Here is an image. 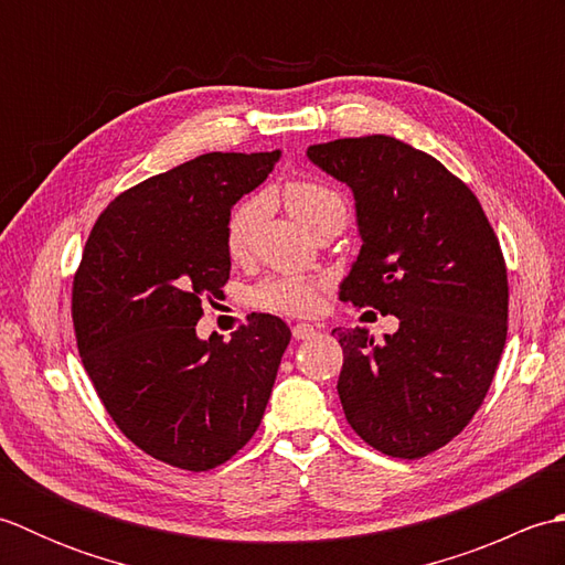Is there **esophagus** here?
<instances>
[{"instance_id":"34e87169","label":"esophagus","mask_w":565,"mask_h":565,"mask_svg":"<svg viewBox=\"0 0 565 565\" xmlns=\"http://www.w3.org/2000/svg\"><path fill=\"white\" fill-rule=\"evenodd\" d=\"M291 332H294V340H310L318 334V330L313 326H308V322H296Z\"/></svg>"}]
</instances>
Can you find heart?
Masks as SVG:
<instances>
[{"instance_id":"b5f03b06","label":"heart","mask_w":565,"mask_h":565,"mask_svg":"<svg viewBox=\"0 0 565 565\" xmlns=\"http://www.w3.org/2000/svg\"><path fill=\"white\" fill-rule=\"evenodd\" d=\"M284 201L296 218L313 233L322 223L347 218V199L340 191L308 177L289 179L284 184ZM264 211H267V203L262 196L239 201L233 209L225 223V247L233 259H243L249 252ZM316 298L318 284L298 274H274L249 289L252 306L279 316L308 313L316 306Z\"/></svg>"}]
</instances>
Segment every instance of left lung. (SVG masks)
<instances>
[{"mask_svg":"<svg viewBox=\"0 0 565 565\" xmlns=\"http://www.w3.org/2000/svg\"><path fill=\"white\" fill-rule=\"evenodd\" d=\"M352 189L362 249L342 301L401 320L386 342L340 330L347 423L395 459H419L471 423L508 340V269L476 194L431 154L391 136L308 148Z\"/></svg>","mask_w":565,"mask_h":565,"instance_id":"8db88e82","label":"left lung"}]
</instances>
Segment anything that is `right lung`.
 I'll return each mask as SVG.
<instances>
[{
  "mask_svg": "<svg viewBox=\"0 0 565 565\" xmlns=\"http://www.w3.org/2000/svg\"><path fill=\"white\" fill-rule=\"evenodd\" d=\"M279 154L206 152L130 186L94 223L72 281L77 350L106 413L184 471L221 466L252 439L291 340L267 313L227 342L196 338L203 301L231 279V209Z\"/></svg>",
  "mask_w": 565,
  "mask_h": 565,
  "instance_id": "obj_1",
  "label": "right lung"
}]
</instances>
